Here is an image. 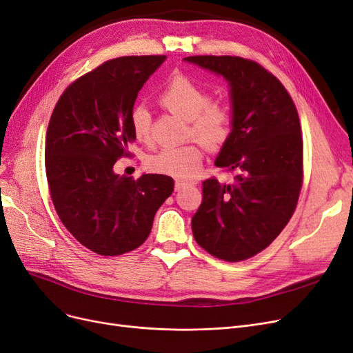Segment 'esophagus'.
Listing matches in <instances>:
<instances>
[{
  "label": "esophagus",
  "mask_w": 353,
  "mask_h": 353,
  "mask_svg": "<svg viewBox=\"0 0 353 353\" xmlns=\"http://www.w3.org/2000/svg\"><path fill=\"white\" fill-rule=\"evenodd\" d=\"M186 186H190V183H188V181H183V180H176V183H174V189L179 192V190H181L183 188H186Z\"/></svg>",
  "instance_id": "1"
}]
</instances>
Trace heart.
I'll return each instance as SVG.
<instances>
[{
    "label": "heart",
    "instance_id": "heart-1",
    "mask_svg": "<svg viewBox=\"0 0 353 353\" xmlns=\"http://www.w3.org/2000/svg\"><path fill=\"white\" fill-rule=\"evenodd\" d=\"M160 101L170 112L189 122L188 134L208 150H218L232 132L231 110L212 103L211 91L188 75H176L160 93ZM130 126L139 142L152 141L151 112L145 104L135 106L130 113ZM203 155L196 143L165 147L150 155L145 165L152 173L176 179H193L201 173Z\"/></svg>",
    "mask_w": 353,
    "mask_h": 353
}]
</instances>
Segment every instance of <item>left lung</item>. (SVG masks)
<instances>
[{
	"label": "left lung",
	"mask_w": 353,
	"mask_h": 353,
	"mask_svg": "<svg viewBox=\"0 0 353 353\" xmlns=\"http://www.w3.org/2000/svg\"><path fill=\"white\" fill-rule=\"evenodd\" d=\"M183 61L221 75L230 87L232 132L215 165L237 172L236 181H203L192 231L208 253L239 262L266 249L295 211L303 186L298 112L278 78L250 59L203 55Z\"/></svg>",
	"instance_id": "obj_1"
}]
</instances>
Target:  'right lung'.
Returning a JSON list of instances; mask_svg holds the SVG:
<instances>
[{"label":"right lung","mask_w":353,"mask_h":353,"mask_svg":"<svg viewBox=\"0 0 353 353\" xmlns=\"http://www.w3.org/2000/svg\"><path fill=\"white\" fill-rule=\"evenodd\" d=\"M164 61L150 55L104 62L65 90L50 116L45 167L52 202L65 228L97 254L135 250L173 193L168 176L134 180L113 172L137 139L130 113L139 90Z\"/></svg>","instance_id":"1"}]
</instances>
